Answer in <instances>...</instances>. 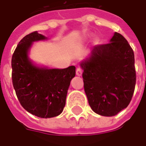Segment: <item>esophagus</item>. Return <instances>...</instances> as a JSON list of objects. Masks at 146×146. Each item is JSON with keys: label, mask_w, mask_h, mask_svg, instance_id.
I'll use <instances>...</instances> for the list:
<instances>
[{"label": "esophagus", "mask_w": 146, "mask_h": 146, "mask_svg": "<svg viewBox=\"0 0 146 146\" xmlns=\"http://www.w3.org/2000/svg\"><path fill=\"white\" fill-rule=\"evenodd\" d=\"M76 73V75L78 76H82V70L81 69L80 67L77 68Z\"/></svg>", "instance_id": "obj_1"}]
</instances>
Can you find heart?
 Returning <instances> with one entry per match:
<instances>
[{"label":"heart","mask_w":146,"mask_h":146,"mask_svg":"<svg viewBox=\"0 0 146 146\" xmlns=\"http://www.w3.org/2000/svg\"><path fill=\"white\" fill-rule=\"evenodd\" d=\"M92 37H93L92 33L84 34V35H81V36H79V37L78 38V41H79V43L86 42V41H89Z\"/></svg>","instance_id":"b5f03b06"}]
</instances>
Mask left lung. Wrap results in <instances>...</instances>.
<instances>
[{
    "mask_svg": "<svg viewBox=\"0 0 146 146\" xmlns=\"http://www.w3.org/2000/svg\"><path fill=\"white\" fill-rule=\"evenodd\" d=\"M80 66L84 91L94 112L113 117L128 107L136 84L134 54L121 34L114 33L108 44L94 46Z\"/></svg>",
    "mask_w": 146,
    "mask_h": 146,
    "instance_id": "obj_1",
    "label": "left lung"
}]
</instances>
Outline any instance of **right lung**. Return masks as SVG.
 Here are the masks:
<instances>
[{
    "instance_id": "obj_1",
    "label": "right lung",
    "mask_w": 146,
    "mask_h": 146,
    "mask_svg": "<svg viewBox=\"0 0 146 146\" xmlns=\"http://www.w3.org/2000/svg\"><path fill=\"white\" fill-rule=\"evenodd\" d=\"M46 40L48 38L37 31L21 40L12 58V79L22 107L36 117L47 119L57 117L63 111L76 67L49 68L30 59L29 51L33 43Z\"/></svg>"
}]
</instances>
